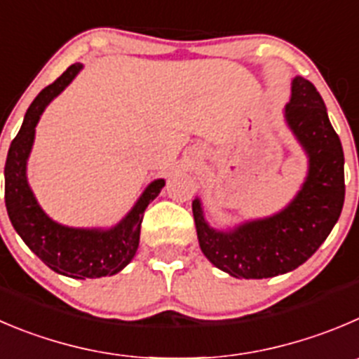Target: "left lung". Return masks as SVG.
<instances>
[{
	"label": "left lung",
	"instance_id": "left-lung-1",
	"mask_svg": "<svg viewBox=\"0 0 359 359\" xmlns=\"http://www.w3.org/2000/svg\"><path fill=\"white\" fill-rule=\"evenodd\" d=\"M284 118L309 156L305 183L284 210L218 231L204 218L201 199L192 203L201 250L211 264L236 278H271L296 269L316 254L342 213V142L310 81L292 79Z\"/></svg>",
	"mask_w": 359,
	"mask_h": 359
}]
</instances>
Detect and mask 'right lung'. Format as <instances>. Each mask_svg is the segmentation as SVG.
<instances>
[{
	"label": "right lung",
	"mask_w": 359,
	"mask_h": 359,
	"mask_svg": "<svg viewBox=\"0 0 359 359\" xmlns=\"http://www.w3.org/2000/svg\"><path fill=\"white\" fill-rule=\"evenodd\" d=\"M83 65H70L63 74L43 88L24 116L19 134L12 141L5 163V204L13 229L33 254L53 271L70 278H100L121 271L134 259L141 236L144 210L163 189L155 180L126 217L111 229L67 227L46 215L29 189L26 165L35 141V126L47 105L74 81Z\"/></svg>",
	"instance_id": "1"
}]
</instances>
